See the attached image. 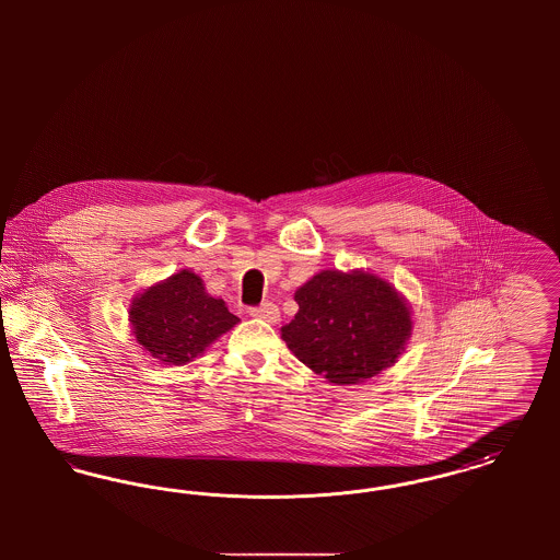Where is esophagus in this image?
Instances as JSON below:
<instances>
[{
	"instance_id": "esophagus-1",
	"label": "esophagus",
	"mask_w": 560,
	"mask_h": 560,
	"mask_svg": "<svg viewBox=\"0 0 560 560\" xmlns=\"http://www.w3.org/2000/svg\"><path fill=\"white\" fill-rule=\"evenodd\" d=\"M249 315L254 319L267 320V323H277L279 320V308L272 302H265L260 306L249 308Z\"/></svg>"
}]
</instances>
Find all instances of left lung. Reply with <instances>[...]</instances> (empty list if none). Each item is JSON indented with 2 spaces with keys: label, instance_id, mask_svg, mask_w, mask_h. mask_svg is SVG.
<instances>
[{
  "label": "left lung",
  "instance_id": "left-lung-1",
  "mask_svg": "<svg viewBox=\"0 0 560 560\" xmlns=\"http://www.w3.org/2000/svg\"><path fill=\"white\" fill-rule=\"evenodd\" d=\"M293 298L298 313L281 338L331 384H359L395 365L411 336L405 298L365 270H320Z\"/></svg>",
  "mask_w": 560,
  "mask_h": 560
}]
</instances>
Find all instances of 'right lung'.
<instances>
[{
  "label": "right lung",
  "mask_w": 560,
  "mask_h": 560,
  "mask_svg": "<svg viewBox=\"0 0 560 560\" xmlns=\"http://www.w3.org/2000/svg\"><path fill=\"white\" fill-rule=\"evenodd\" d=\"M138 345L163 365H185L240 323L224 300L206 292L192 270H180L138 293L130 304Z\"/></svg>",
  "instance_id": "right-lung-1"
}]
</instances>
